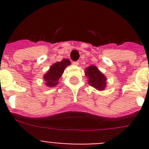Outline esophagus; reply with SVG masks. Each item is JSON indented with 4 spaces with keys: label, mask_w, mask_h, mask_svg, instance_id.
I'll return each mask as SVG.
<instances>
[{
    "label": "esophagus",
    "mask_w": 149,
    "mask_h": 149,
    "mask_svg": "<svg viewBox=\"0 0 149 149\" xmlns=\"http://www.w3.org/2000/svg\"><path fill=\"white\" fill-rule=\"evenodd\" d=\"M73 65H79V62L78 61H75V62H73Z\"/></svg>",
    "instance_id": "34e87169"
}]
</instances>
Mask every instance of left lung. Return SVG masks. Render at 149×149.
Masks as SVG:
<instances>
[{
  "label": "left lung",
  "mask_w": 149,
  "mask_h": 149,
  "mask_svg": "<svg viewBox=\"0 0 149 149\" xmlns=\"http://www.w3.org/2000/svg\"><path fill=\"white\" fill-rule=\"evenodd\" d=\"M85 74L88 77V83L90 86L98 90H104L105 89L107 78L97 67L95 65L87 67L85 71Z\"/></svg>",
  "instance_id": "left-lung-1"
}]
</instances>
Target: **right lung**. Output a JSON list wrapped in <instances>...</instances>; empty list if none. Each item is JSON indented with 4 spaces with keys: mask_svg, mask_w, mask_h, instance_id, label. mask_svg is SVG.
Instances as JSON below:
<instances>
[{
    "mask_svg": "<svg viewBox=\"0 0 149 149\" xmlns=\"http://www.w3.org/2000/svg\"><path fill=\"white\" fill-rule=\"evenodd\" d=\"M71 64V62L67 59H64L60 62H56L50 67L49 70L47 72L43 77L45 81V85L48 87L55 86L58 84L59 79L63 74V72L68 65Z\"/></svg>",
    "mask_w": 149,
    "mask_h": 149,
    "instance_id": "obj_1",
    "label": "right lung"
}]
</instances>
